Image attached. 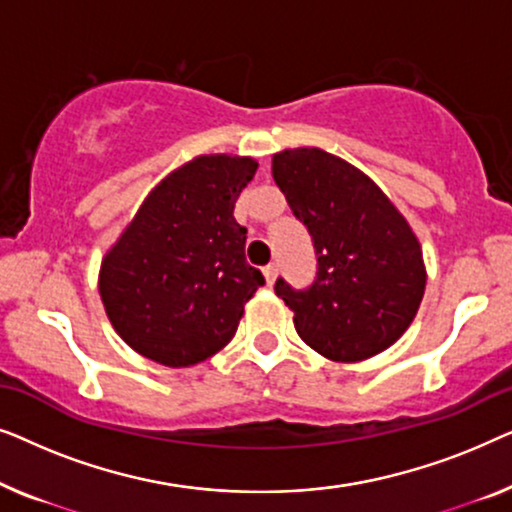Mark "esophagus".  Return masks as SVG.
Wrapping results in <instances>:
<instances>
[{
  "label": "esophagus",
  "instance_id": "esophagus-1",
  "mask_svg": "<svg viewBox=\"0 0 512 512\" xmlns=\"http://www.w3.org/2000/svg\"><path fill=\"white\" fill-rule=\"evenodd\" d=\"M263 275H265V282H268V286L275 284V279H277V265L270 263L268 268H263Z\"/></svg>",
  "mask_w": 512,
  "mask_h": 512
}]
</instances>
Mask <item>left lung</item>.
Returning <instances> with one entry per match:
<instances>
[{"label":"left lung","mask_w":512,"mask_h":512,"mask_svg":"<svg viewBox=\"0 0 512 512\" xmlns=\"http://www.w3.org/2000/svg\"><path fill=\"white\" fill-rule=\"evenodd\" d=\"M272 177L310 230L317 277L303 291L282 277L305 345L331 361L370 359L415 319L426 286L417 235L382 188L347 160L314 146L272 156Z\"/></svg>","instance_id":"left-lung-1"}]
</instances>
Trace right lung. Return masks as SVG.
<instances>
[{
  "instance_id": "add662e5",
  "label": "right lung",
  "mask_w": 512,
  "mask_h": 512,
  "mask_svg": "<svg viewBox=\"0 0 512 512\" xmlns=\"http://www.w3.org/2000/svg\"><path fill=\"white\" fill-rule=\"evenodd\" d=\"M256 167L228 153L181 165L102 258L104 310L137 354L184 368L233 340L244 305L265 284L244 258L247 228L233 216Z\"/></svg>"
}]
</instances>
